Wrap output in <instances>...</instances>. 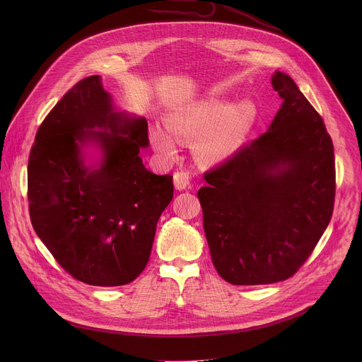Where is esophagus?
Masks as SVG:
<instances>
[{
  "label": "esophagus",
  "instance_id": "34e87169",
  "mask_svg": "<svg viewBox=\"0 0 362 362\" xmlns=\"http://www.w3.org/2000/svg\"><path fill=\"white\" fill-rule=\"evenodd\" d=\"M173 182L177 190H185L192 186V176L187 170H177L173 176Z\"/></svg>",
  "mask_w": 362,
  "mask_h": 362
}]
</instances>
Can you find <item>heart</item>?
Instances as JSON below:
<instances>
[{"instance_id":"1","label":"heart","mask_w":362,"mask_h":362,"mask_svg":"<svg viewBox=\"0 0 362 362\" xmlns=\"http://www.w3.org/2000/svg\"><path fill=\"white\" fill-rule=\"evenodd\" d=\"M255 119V106L250 101H240L228 106L219 97H209L185 105L165 119L166 129L179 140L197 139L199 158L208 162L221 160L240 144ZM151 139L162 153L173 156L176 144L170 136L156 129Z\"/></svg>"}]
</instances>
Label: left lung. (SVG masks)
Masks as SVG:
<instances>
[{
	"label": "left lung",
	"instance_id": "8db88e82",
	"mask_svg": "<svg viewBox=\"0 0 362 362\" xmlns=\"http://www.w3.org/2000/svg\"><path fill=\"white\" fill-rule=\"evenodd\" d=\"M269 130L204 173L197 192L212 262L232 285L293 276L325 232L335 200L334 144L325 123L285 73Z\"/></svg>",
	"mask_w": 362,
	"mask_h": 362
}]
</instances>
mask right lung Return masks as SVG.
Wrapping results in <instances>:
<instances>
[{"mask_svg":"<svg viewBox=\"0 0 362 362\" xmlns=\"http://www.w3.org/2000/svg\"><path fill=\"white\" fill-rule=\"evenodd\" d=\"M147 122L115 113L98 76L73 86L35 134L28 158L33 228L60 267L94 286L133 282L146 268L158 221L173 197V176L154 175L139 156ZM103 159L86 167L81 148Z\"/></svg>","mask_w":362,"mask_h":362,"instance_id":"1","label":"right lung"}]
</instances>
